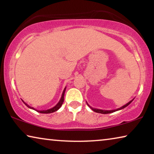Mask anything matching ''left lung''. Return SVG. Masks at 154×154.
Here are the masks:
<instances>
[{
  "mask_svg": "<svg viewBox=\"0 0 154 154\" xmlns=\"http://www.w3.org/2000/svg\"><path fill=\"white\" fill-rule=\"evenodd\" d=\"M134 99H132V100H130V102L128 103L127 104H126V105L122 106V107L119 108V109H114V110H102V109H95V108H93L92 107V106H90L89 105H88V103L86 102L88 106H89V107H90V109H92V110H93L94 112H96V113H102V114H107V113H113V112H116L117 111H119V110H121V109H124L125 107H126L127 106H128L130 103H131L132 101H133Z\"/></svg>",
  "mask_w": 154,
  "mask_h": 154,
  "instance_id": "1",
  "label": "left lung"
}]
</instances>
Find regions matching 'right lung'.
I'll return each mask as SVG.
<instances>
[{
    "label": "right lung",
    "mask_w": 154,
    "mask_h": 154,
    "mask_svg": "<svg viewBox=\"0 0 154 154\" xmlns=\"http://www.w3.org/2000/svg\"><path fill=\"white\" fill-rule=\"evenodd\" d=\"M65 90H66V87H65V88L63 90V92H62V96H61V98L60 99L59 102L57 103V105L56 106H54V107H52L51 109H47V110H36V109H35V108L32 107V106H30L28 105V104L26 103L24 100L23 101V103H24L26 105L28 108H30L31 109H33V110H35L36 111L38 112V113H54V112H55L56 111H58V109L61 107V106L62 104H63V102H64V93H65Z\"/></svg>",
    "instance_id": "add662e5"
}]
</instances>
